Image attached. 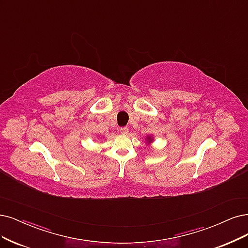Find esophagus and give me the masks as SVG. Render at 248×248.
<instances>
[{
	"mask_svg": "<svg viewBox=\"0 0 248 248\" xmlns=\"http://www.w3.org/2000/svg\"><path fill=\"white\" fill-rule=\"evenodd\" d=\"M119 131H121V133H122L123 135H126L127 133H129V129H127L126 126H123V127H121V129H119Z\"/></svg>",
	"mask_w": 248,
	"mask_h": 248,
	"instance_id": "esophagus-1",
	"label": "esophagus"
}]
</instances>
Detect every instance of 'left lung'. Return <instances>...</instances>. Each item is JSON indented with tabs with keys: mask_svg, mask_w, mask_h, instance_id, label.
I'll use <instances>...</instances> for the list:
<instances>
[{
	"mask_svg": "<svg viewBox=\"0 0 248 248\" xmlns=\"http://www.w3.org/2000/svg\"><path fill=\"white\" fill-rule=\"evenodd\" d=\"M153 141V139H152V137L151 136H149V137H147V143H151Z\"/></svg>",
	"mask_w": 248,
	"mask_h": 248,
	"instance_id": "1",
	"label": "left lung"
}]
</instances>
